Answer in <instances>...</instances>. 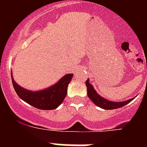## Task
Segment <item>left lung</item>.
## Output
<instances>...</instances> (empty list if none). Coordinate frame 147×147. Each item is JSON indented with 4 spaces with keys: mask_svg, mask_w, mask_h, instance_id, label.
Wrapping results in <instances>:
<instances>
[{
    "mask_svg": "<svg viewBox=\"0 0 147 147\" xmlns=\"http://www.w3.org/2000/svg\"><path fill=\"white\" fill-rule=\"evenodd\" d=\"M85 85L87 87V94L88 98L94 102V105L102 109L113 110L120 108V107L127 105L128 103L132 101L135 98H130L129 100H124V101H112V100H109L106 98H103L98 94V92L95 91L93 85L90 83L89 78H88V80L85 82Z\"/></svg>",
    "mask_w": 147,
    "mask_h": 147,
    "instance_id": "obj_1",
    "label": "left lung"
}]
</instances>
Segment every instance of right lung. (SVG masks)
Returning a JSON list of instances; mask_svg holds the SVG:
<instances>
[{"label": "right lung", "mask_w": 147, "mask_h": 147, "mask_svg": "<svg viewBox=\"0 0 147 147\" xmlns=\"http://www.w3.org/2000/svg\"><path fill=\"white\" fill-rule=\"evenodd\" d=\"M72 77L73 74H66L50 87L40 91H30L18 85L11 75L13 86L20 98L41 110H54L62 104L66 96L68 85Z\"/></svg>", "instance_id": "obj_1"}]
</instances>
